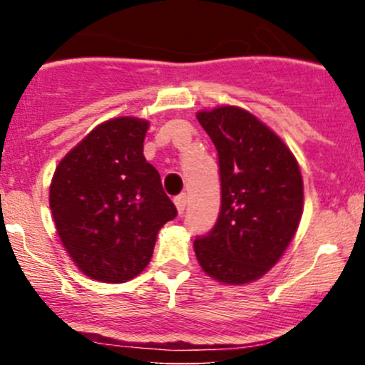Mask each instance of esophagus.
Returning a JSON list of instances; mask_svg holds the SVG:
<instances>
[{
    "mask_svg": "<svg viewBox=\"0 0 365 365\" xmlns=\"http://www.w3.org/2000/svg\"><path fill=\"white\" fill-rule=\"evenodd\" d=\"M175 206H177V211L182 215L183 211H185V206H187V195L185 194H180L175 197Z\"/></svg>",
    "mask_w": 365,
    "mask_h": 365,
    "instance_id": "obj_1",
    "label": "esophagus"
}]
</instances>
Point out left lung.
I'll return each instance as SVG.
<instances>
[{
    "label": "left lung",
    "mask_w": 365,
    "mask_h": 365,
    "mask_svg": "<svg viewBox=\"0 0 365 365\" xmlns=\"http://www.w3.org/2000/svg\"><path fill=\"white\" fill-rule=\"evenodd\" d=\"M220 159L221 209L197 261L221 283L266 274L290 245L304 211V183L292 150L252 113L237 106L199 111Z\"/></svg>",
    "instance_id": "8db88e82"
}]
</instances>
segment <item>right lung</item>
<instances>
[{"label":"right lung","mask_w":365,"mask_h":365,"mask_svg":"<svg viewBox=\"0 0 365 365\" xmlns=\"http://www.w3.org/2000/svg\"><path fill=\"white\" fill-rule=\"evenodd\" d=\"M149 121L98 125L61 159L49 187L60 240L92 279L123 283L144 271L161 226L177 216L158 170L144 158Z\"/></svg>","instance_id":"add662e5"}]
</instances>
